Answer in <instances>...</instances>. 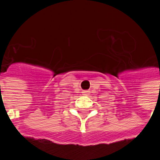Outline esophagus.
<instances>
[{
	"mask_svg": "<svg viewBox=\"0 0 160 160\" xmlns=\"http://www.w3.org/2000/svg\"><path fill=\"white\" fill-rule=\"evenodd\" d=\"M82 94L87 96V95H88V94H89V92H88V91H83V92H82Z\"/></svg>",
	"mask_w": 160,
	"mask_h": 160,
	"instance_id": "esophagus-1",
	"label": "esophagus"
}]
</instances>
